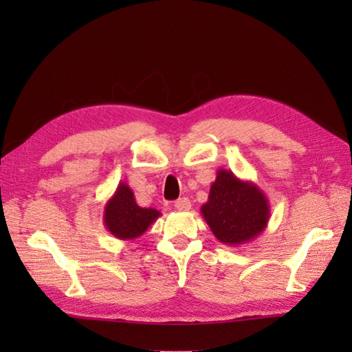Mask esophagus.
<instances>
[{"instance_id":"1","label":"esophagus","mask_w":352,"mask_h":352,"mask_svg":"<svg viewBox=\"0 0 352 352\" xmlns=\"http://www.w3.org/2000/svg\"><path fill=\"white\" fill-rule=\"evenodd\" d=\"M174 207L177 208V210H180V212H188V210H190V207H192L190 199H189V198H180V199H177Z\"/></svg>"}]
</instances>
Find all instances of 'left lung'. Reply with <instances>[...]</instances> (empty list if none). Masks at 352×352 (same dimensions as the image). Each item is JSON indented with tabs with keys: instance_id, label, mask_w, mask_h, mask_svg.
Masks as SVG:
<instances>
[{
	"instance_id": "obj_1",
	"label": "left lung",
	"mask_w": 352,
	"mask_h": 352,
	"mask_svg": "<svg viewBox=\"0 0 352 352\" xmlns=\"http://www.w3.org/2000/svg\"><path fill=\"white\" fill-rule=\"evenodd\" d=\"M201 213L214 237L223 245L250 243L267 227L271 208L258 186L233 172L219 169Z\"/></svg>"
}]
</instances>
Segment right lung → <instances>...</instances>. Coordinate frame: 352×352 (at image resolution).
Instances as JSON below:
<instances>
[{
    "label": "right lung",
    "instance_id": "right-lung-1",
    "mask_svg": "<svg viewBox=\"0 0 352 352\" xmlns=\"http://www.w3.org/2000/svg\"><path fill=\"white\" fill-rule=\"evenodd\" d=\"M162 213L155 208H144L136 203L130 186L121 182L104 206V227L119 241L138 239L154 223Z\"/></svg>",
    "mask_w": 352,
    "mask_h": 352
}]
</instances>
